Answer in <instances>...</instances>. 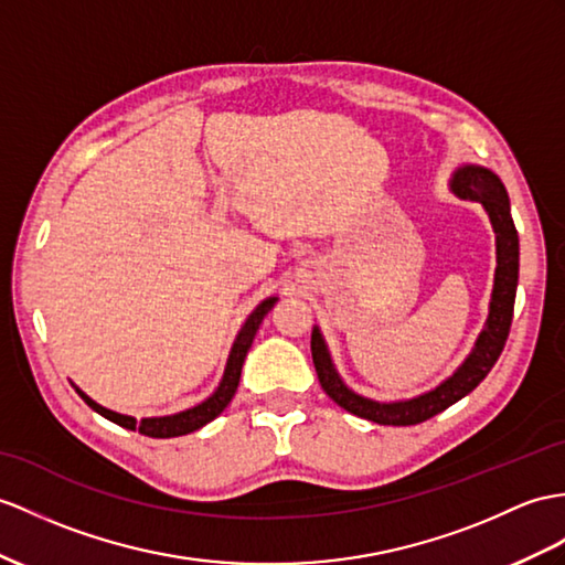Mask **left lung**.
<instances>
[{
    "label": "left lung",
    "instance_id": "obj_1",
    "mask_svg": "<svg viewBox=\"0 0 565 565\" xmlns=\"http://www.w3.org/2000/svg\"><path fill=\"white\" fill-rule=\"evenodd\" d=\"M450 191L460 199H470L484 205L491 227L497 232V275H493V292L489 301L487 323L481 328L472 352L456 369V374L448 376L444 383H438L434 391L395 403H379L350 391L335 371L333 360H330L321 330L313 328L311 356L321 388L330 401L338 403L342 409H348L350 415L383 426H412L431 419L452 403L462 401L467 393H472L487 379L503 352L508 333H511L520 268V242L511 215V201H508V191L499 174L481 168V164H462V168L452 172Z\"/></svg>",
    "mask_w": 565,
    "mask_h": 565
}]
</instances>
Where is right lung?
<instances>
[{
    "instance_id": "1",
    "label": "right lung",
    "mask_w": 565,
    "mask_h": 565,
    "mask_svg": "<svg viewBox=\"0 0 565 565\" xmlns=\"http://www.w3.org/2000/svg\"><path fill=\"white\" fill-rule=\"evenodd\" d=\"M275 301H278V297H268V299L260 301V305L249 313V319L244 321L242 330L237 333L235 345H232V350H230L223 381H220V386L215 388V393L211 397H205V401L196 407H189L184 412H177V415H168V417H146L141 422H136L129 415H119V412H113V409H107L95 401H90V397L84 391L76 388V393L84 397L90 409L98 412V415H103L105 419L124 426V429H131V431H139L143 436H150V438H172V436H184V434L196 431V429H201V426L213 422L220 415V412H223L230 405L232 397H235L237 386H239V376H242L244 356L252 348L260 321H264V316L275 307Z\"/></svg>"
}]
</instances>
